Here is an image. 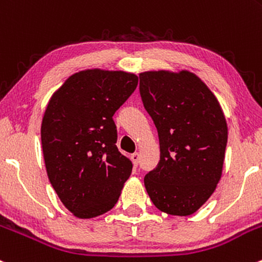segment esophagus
I'll list each match as a JSON object with an SVG mask.
<instances>
[{"mask_svg": "<svg viewBox=\"0 0 262 262\" xmlns=\"http://www.w3.org/2000/svg\"><path fill=\"white\" fill-rule=\"evenodd\" d=\"M139 153H133L130 156V161L133 162V164H134V167H137L139 164Z\"/></svg>", "mask_w": 262, "mask_h": 262, "instance_id": "esophagus-1", "label": "esophagus"}]
</instances>
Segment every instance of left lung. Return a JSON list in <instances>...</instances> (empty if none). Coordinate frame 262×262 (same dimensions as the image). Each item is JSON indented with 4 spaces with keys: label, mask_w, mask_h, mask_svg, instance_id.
<instances>
[{
    "label": "left lung",
    "mask_w": 262,
    "mask_h": 262,
    "mask_svg": "<svg viewBox=\"0 0 262 262\" xmlns=\"http://www.w3.org/2000/svg\"><path fill=\"white\" fill-rule=\"evenodd\" d=\"M143 105L158 132L161 158L144 177L158 210L194 213L222 174L227 124L216 96L188 71L139 74Z\"/></svg>",
    "instance_id": "1"
}]
</instances>
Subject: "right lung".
Instances as JSON below:
<instances>
[{
    "label": "right lung",
    "instance_id": "1",
    "mask_svg": "<svg viewBox=\"0 0 262 262\" xmlns=\"http://www.w3.org/2000/svg\"><path fill=\"white\" fill-rule=\"evenodd\" d=\"M138 85L134 74L86 70L52 95L41 125L49 180L61 202L80 219L112 210L132 162L118 150L113 115Z\"/></svg>",
    "mask_w": 262,
    "mask_h": 262
}]
</instances>
